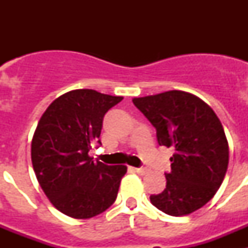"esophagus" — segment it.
<instances>
[{
  "instance_id": "obj_1",
  "label": "esophagus",
  "mask_w": 248,
  "mask_h": 248,
  "mask_svg": "<svg viewBox=\"0 0 248 248\" xmlns=\"http://www.w3.org/2000/svg\"><path fill=\"white\" fill-rule=\"evenodd\" d=\"M134 171L138 172V174H139V175H145L146 172H148V169H145V168H135Z\"/></svg>"
}]
</instances>
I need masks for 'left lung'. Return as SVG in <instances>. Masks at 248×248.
I'll list each match as a JSON object with an SVG mask.
<instances>
[{
  "instance_id": "obj_1",
  "label": "left lung",
  "mask_w": 248,
  "mask_h": 248,
  "mask_svg": "<svg viewBox=\"0 0 248 248\" xmlns=\"http://www.w3.org/2000/svg\"><path fill=\"white\" fill-rule=\"evenodd\" d=\"M156 129L159 145L175 148L166 189L151 203L170 216H185L209 202L226 175L229 143L220 119L203 100L183 91L134 98Z\"/></svg>"
}]
</instances>
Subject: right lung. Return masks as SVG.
<instances>
[{"label": "right lung", "mask_w": 248, "mask_h": 248, "mask_svg": "<svg viewBox=\"0 0 248 248\" xmlns=\"http://www.w3.org/2000/svg\"><path fill=\"white\" fill-rule=\"evenodd\" d=\"M93 89H76L54 99L39 119L31 145L34 174L58 211L91 218L117 199L125 165H105L89 156L100 144L105 113L122 102Z\"/></svg>", "instance_id": "obj_1"}]
</instances>
